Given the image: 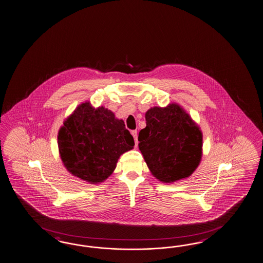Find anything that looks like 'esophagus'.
<instances>
[{"label": "esophagus", "instance_id": "34e87169", "mask_svg": "<svg viewBox=\"0 0 263 263\" xmlns=\"http://www.w3.org/2000/svg\"><path fill=\"white\" fill-rule=\"evenodd\" d=\"M131 134H132V136L134 137V140H135V144H136V146H138V139H137L136 130H133V131H131Z\"/></svg>", "mask_w": 263, "mask_h": 263}]
</instances>
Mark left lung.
<instances>
[{"label": "left lung", "mask_w": 263, "mask_h": 263, "mask_svg": "<svg viewBox=\"0 0 263 263\" xmlns=\"http://www.w3.org/2000/svg\"><path fill=\"white\" fill-rule=\"evenodd\" d=\"M146 123L138 141L152 174L163 183L189 177L202 155L200 127L177 104L149 108Z\"/></svg>", "instance_id": "obj_1"}]
</instances>
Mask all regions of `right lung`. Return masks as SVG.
<instances>
[{"mask_svg":"<svg viewBox=\"0 0 263 263\" xmlns=\"http://www.w3.org/2000/svg\"><path fill=\"white\" fill-rule=\"evenodd\" d=\"M58 144L66 169L91 184L104 182L119 157L135 145L122 119L104 106L94 108L89 102L78 105L64 120Z\"/></svg>","mask_w":263,"mask_h":263,"instance_id":"obj_1","label":"right lung"}]
</instances>
